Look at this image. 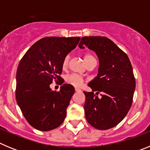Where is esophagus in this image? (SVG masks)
<instances>
[{"label": "esophagus", "mask_w": 150, "mask_h": 150, "mask_svg": "<svg viewBox=\"0 0 150 150\" xmlns=\"http://www.w3.org/2000/svg\"><path fill=\"white\" fill-rule=\"evenodd\" d=\"M75 91H81V89L79 88H75Z\"/></svg>", "instance_id": "esophagus-1"}]
</instances>
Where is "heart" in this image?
<instances>
[{
	"label": "heart",
	"mask_w": 150,
	"mask_h": 150,
	"mask_svg": "<svg viewBox=\"0 0 150 150\" xmlns=\"http://www.w3.org/2000/svg\"><path fill=\"white\" fill-rule=\"evenodd\" d=\"M83 59H84L85 63L88 64L91 61L95 60V59L94 58V56L91 54H86L83 57ZM69 62H70V56L69 55H66L64 58L63 61H62V67L63 70H66V69L68 67L69 65ZM65 81L66 83H68V84L71 85L74 87H80L82 86V84L84 82V79H83V76L77 75V74H70V75H67L65 77Z\"/></svg>",
	"instance_id": "1"
}]
</instances>
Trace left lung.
<instances>
[{
	"mask_svg": "<svg viewBox=\"0 0 150 150\" xmlns=\"http://www.w3.org/2000/svg\"><path fill=\"white\" fill-rule=\"evenodd\" d=\"M84 45L99 59L98 74L88 84L92 91H84L86 118L97 129H110L124 119L132 107L135 89L132 64L126 53L105 37H84L79 47L83 49Z\"/></svg>",
	"mask_w": 150,
	"mask_h": 150,
	"instance_id": "left-lung-1",
	"label": "left lung"
}]
</instances>
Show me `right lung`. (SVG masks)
<instances>
[{
    "instance_id": "right-lung-1",
    "label": "right lung",
    "mask_w": 150,
    "mask_h": 150,
    "mask_svg": "<svg viewBox=\"0 0 150 150\" xmlns=\"http://www.w3.org/2000/svg\"><path fill=\"white\" fill-rule=\"evenodd\" d=\"M80 38L46 37L25 52L16 72V98L28 122L36 129H55L65 119L74 87L64 84L59 91H52V81L64 79L60 75L64 58L79 43Z\"/></svg>"
}]
</instances>
